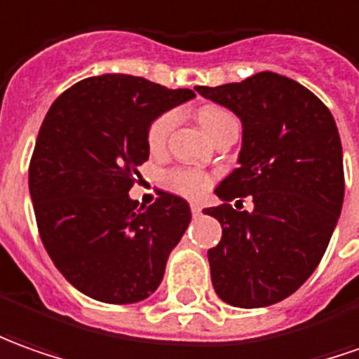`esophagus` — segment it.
<instances>
[{
	"label": "esophagus",
	"mask_w": 359,
	"mask_h": 359,
	"mask_svg": "<svg viewBox=\"0 0 359 359\" xmlns=\"http://www.w3.org/2000/svg\"><path fill=\"white\" fill-rule=\"evenodd\" d=\"M190 210H192V216H200L202 214V206H200L198 202H192L190 204Z\"/></svg>",
	"instance_id": "34e87169"
}]
</instances>
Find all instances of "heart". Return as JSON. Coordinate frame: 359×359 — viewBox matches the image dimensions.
I'll return each mask as SVG.
<instances>
[{
  "mask_svg": "<svg viewBox=\"0 0 359 359\" xmlns=\"http://www.w3.org/2000/svg\"><path fill=\"white\" fill-rule=\"evenodd\" d=\"M198 123L202 129L208 133V137H212L218 129L231 121V114L228 109L220 108V106H204L198 109ZM175 126V114L167 111L161 114L159 118L153 119V123L147 129V145L151 151H159L165 147L167 137H169L170 129ZM165 182L170 190L184 194V196H198L204 190L208 189V177L200 170L192 169H172L167 172Z\"/></svg>",
  "mask_w": 359,
  "mask_h": 359,
  "instance_id": "heart-1",
  "label": "heart"
}]
</instances>
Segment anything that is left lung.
Returning <instances> with one entry per match:
<instances>
[{
  "mask_svg": "<svg viewBox=\"0 0 359 359\" xmlns=\"http://www.w3.org/2000/svg\"><path fill=\"white\" fill-rule=\"evenodd\" d=\"M194 90L243 126L240 167L214 190L224 204L204 210L222 224L220 243L208 250L214 291L231 306H269L313 275L340 218L336 121L311 90L275 72ZM245 196L254 198L251 212L229 204Z\"/></svg>",
  "mask_w": 359,
  "mask_h": 359,
  "instance_id": "1",
  "label": "left lung"
}]
</instances>
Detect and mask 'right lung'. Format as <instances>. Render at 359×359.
I'll list each match as a JSON object with an SVG mask.
<instances>
[{"label": "right lung", "mask_w": 359, "mask_h": 359, "mask_svg": "<svg viewBox=\"0 0 359 359\" xmlns=\"http://www.w3.org/2000/svg\"><path fill=\"white\" fill-rule=\"evenodd\" d=\"M190 97L189 88L104 74L76 82L46 111L29 165L36 226L58 271L90 299L139 302L163 281L189 202L161 190L145 208L128 192L149 159V126Z\"/></svg>", "instance_id": "1"}]
</instances>
